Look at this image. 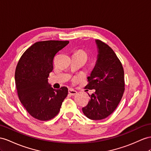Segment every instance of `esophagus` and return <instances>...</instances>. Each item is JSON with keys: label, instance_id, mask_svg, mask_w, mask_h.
<instances>
[{"label": "esophagus", "instance_id": "obj_1", "mask_svg": "<svg viewBox=\"0 0 151 151\" xmlns=\"http://www.w3.org/2000/svg\"><path fill=\"white\" fill-rule=\"evenodd\" d=\"M68 93L69 95H71V96H75L77 94V92L75 90L72 89V88H69V89L68 90Z\"/></svg>", "mask_w": 151, "mask_h": 151}]
</instances>
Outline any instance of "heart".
I'll return each instance as SVG.
<instances>
[{
	"label": "heart",
	"mask_w": 151,
	"mask_h": 151,
	"mask_svg": "<svg viewBox=\"0 0 151 151\" xmlns=\"http://www.w3.org/2000/svg\"><path fill=\"white\" fill-rule=\"evenodd\" d=\"M75 55H80V56H82L85 58H87V53L84 51L83 50H77V51L75 53Z\"/></svg>",
	"instance_id": "1"
}]
</instances>
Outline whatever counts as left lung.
<instances>
[{"mask_svg": "<svg viewBox=\"0 0 151 151\" xmlns=\"http://www.w3.org/2000/svg\"><path fill=\"white\" fill-rule=\"evenodd\" d=\"M96 42L99 53L97 63L86 86L95 92L88 94L90 101L82 111L88 119L101 120L112 114L121 101L125 90L124 73L114 50L101 40Z\"/></svg>", "mask_w": 151, "mask_h": 151, "instance_id": "obj_1", "label": "left lung"}]
</instances>
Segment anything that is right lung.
Returning <instances> with one entry per match:
<instances>
[{
  "label": "right lung",
  "instance_id": "right-lung-1",
  "mask_svg": "<svg viewBox=\"0 0 151 151\" xmlns=\"http://www.w3.org/2000/svg\"><path fill=\"white\" fill-rule=\"evenodd\" d=\"M68 41H38L23 53L15 71L18 98L27 112L37 120L49 121L59 114L68 93L67 87L53 89L48 77L53 59Z\"/></svg>",
  "mask_w": 151,
  "mask_h": 151
}]
</instances>
